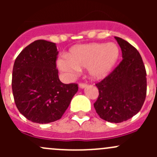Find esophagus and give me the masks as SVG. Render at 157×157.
<instances>
[{
  "mask_svg": "<svg viewBox=\"0 0 157 157\" xmlns=\"http://www.w3.org/2000/svg\"><path fill=\"white\" fill-rule=\"evenodd\" d=\"M86 86H87V84L85 83H80V84H79V86H80V88H81V89L85 88Z\"/></svg>",
  "mask_w": 157,
  "mask_h": 157,
  "instance_id": "1",
  "label": "esophagus"
}]
</instances>
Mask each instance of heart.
Here are the masks:
<instances>
[{"mask_svg": "<svg viewBox=\"0 0 157 157\" xmlns=\"http://www.w3.org/2000/svg\"><path fill=\"white\" fill-rule=\"evenodd\" d=\"M119 57V48L115 43H90L74 47L67 58H60L59 68L68 77L75 75L80 68H86L90 77L101 79L113 69Z\"/></svg>", "mask_w": 157, "mask_h": 157, "instance_id": "b5f03b06", "label": "heart"}]
</instances>
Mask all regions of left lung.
<instances>
[{
  "label": "left lung",
  "instance_id": "left-lung-1",
  "mask_svg": "<svg viewBox=\"0 0 157 157\" xmlns=\"http://www.w3.org/2000/svg\"><path fill=\"white\" fill-rule=\"evenodd\" d=\"M115 39L121 49L122 61L96 83L99 96L94 108L102 119L120 123L132 118L143 106L147 94V72L138 51L121 38Z\"/></svg>",
  "mask_w": 157,
  "mask_h": 157
}]
</instances>
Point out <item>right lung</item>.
I'll use <instances>...</instances> for the list:
<instances>
[{"instance_id":"1","label":"right lung","mask_w":157,"mask_h":157,"mask_svg":"<svg viewBox=\"0 0 157 157\" xmlns=\"http://www.w3.org/2000/svg\"><path fill=\"white\" fill-rule=\"evenodd\" d=\"M55 43L36 40L15 60L12 90L19 112L28 120L47 124L60 119L78 90L77 83L61 82Z\"/></svg>"}]
</instances>
